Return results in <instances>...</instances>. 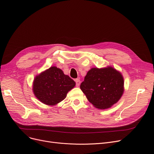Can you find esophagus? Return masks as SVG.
Returning a JSON list of instances; mask_svg holds the SVG:
<instances>
[{"mask_svg":"<svg viewBox=\"0 0 154 154\" xmlns=\"http://www.w3.org/2000/svg\"><path fill=\"white\" fill-rule=\"evenodd\" d=\"M75 82H76V86H77V87H79V86L80 85V80H79V79H76L75 80Z\"/></svg>","mask_w":154,"mask_h":154,"instance_id":"34e87169","label":"esophagus"}]
</instances>
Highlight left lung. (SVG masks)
Here are the masks:
<instances>
[{"mask_svg": "<svg viewBox=\"0 0 154 154\" xmlns=\"http://www.w3.org/2000/svg\"><path fill=\"white\" fill-rule=\"evenodd\" d=\"M80 87L95 107L106 109L122 96L124 80L122 74L113 67H94L88 71Z\"/></svg>", "mask_w": 154, "mask_h": 154, "instance_id": "left-lung-1", "label": "left lung"}]
</instances>
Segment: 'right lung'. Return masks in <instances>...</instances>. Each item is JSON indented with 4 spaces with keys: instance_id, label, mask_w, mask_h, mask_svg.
Listing matches in <instances>:
<instances>
[{
    "instance_id": "add662e5",
    "label": "right lung",
    "mask_w": 154,
    "mask_h": 154,
    "mask_svg": "<svg viewBox=\"0 0 154 154\" xmlns=\"http://www.w3.org/2000/svg\"><path fill=\"white\" fill-rule=\"evenodd\" d=\"M75 85L69 75L55 66L51 67L34 78L32 91L36 98L47 106H55L67 97Z\"/></svg>"
}]
</instances>
